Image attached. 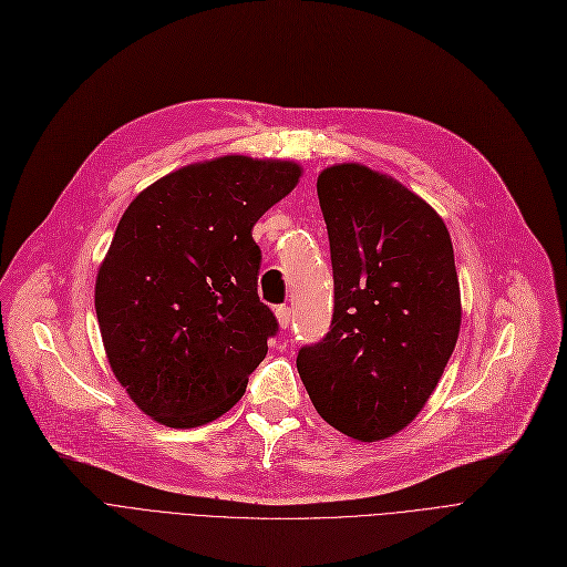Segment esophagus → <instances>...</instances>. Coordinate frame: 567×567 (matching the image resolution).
I'll return each mask as SVG.
<instances>
[{"label":"esophagus","instance_id":"obj_1","mask_svg":"<svg viewBox=\"0 0 567 567\" xmlns=\"http://www.w3.org/2000/svg\"><path fill=\"white\" fill-rule=\"evenodd\" d=\"M276 317H278L280 329H289V323H291V308L289 306H278Z\"/></svg>","mask_w":567,"mask_h":567}]
</instances>
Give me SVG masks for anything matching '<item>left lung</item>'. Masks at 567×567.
I'll list each match as a JSON object with an SVG mask.
<instances>
[{
  "mask_svg": "<svg viewBox=\"0 0 567 567\" xmlns=\"http://www.w3.org/2000/svg\"><path fill=\"white\" fill-rule=\"evenodd\" d=\"M317 195L336 308L296 368L326 423L379 441L419 415L453 355L462 306L451 234L427 202L365 165L323 169Z\"/></svg>",
  "mask_w": 567,
  "mask_h": 567,
  "instance_id": "8db88e82",
  "label": "left lung"
}]
</instances>
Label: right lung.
Masks as SVG:
<instances>
[{"label":"right lung","mask_w":567,"mask_h":567,"mask_svg":"<svg viewBox=\"0 0 567 567\" xmlns=\"http://www.w3.org/2000/svg\"><path fill=\"white\" fill-rule=\"evenodd\" d=\"M299 176L289 161L223 156L158 178L118 220L96 317L114 377L154 421L197 427L246 393L278 333L252 227Z\"/></svg>","instance_id":"obj_1"}]
</instances>
